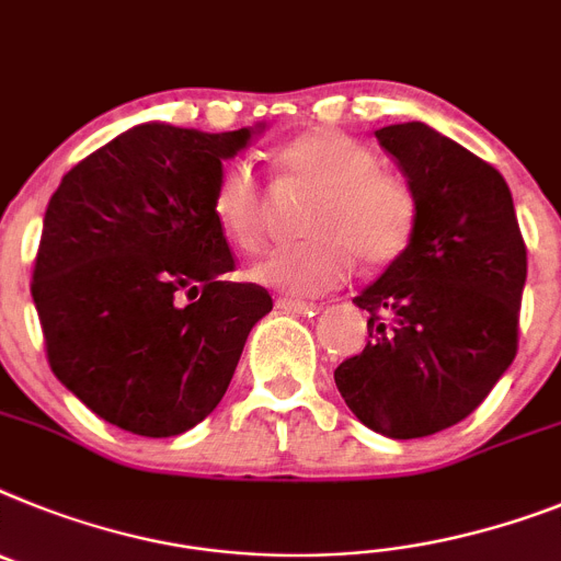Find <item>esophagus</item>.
<instances>
[{"instance_id": "1", "label": "esophagus", "mask_w": 561, "mask_h": 561, "mask_svg": "<svg viewBox=\"0 0 561 561\" xmlns=\"http://www.w3.org/2000/svg\"><path fill=\"white\" fill-rule=\"evenodd\" d=\"M275 306H277V309H280V312L309 314V318L320 312V306H318V304H306V300H291V298H280Z\"/></svg>"}]
</instances>
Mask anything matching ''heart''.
<instances>
[{
    "instance_id": "obj_1",
    "label": "heart",
    "mask_w": 561,
    "mask_h": 561,
    "mask_svg": "<svg viewBox=\"0 0 561 561\" xmlns=\"http://www.w3.org/2000/svg\"><path fill=\"white\" fill-rule=\"evenodd\" d=\"M284 181L314 193L300 232L306 241L272 249L249 277L291 298H314L346 284L354 257L382 270L409 249L417 229V198L403 179L380 170L366 144L332 127L291 138L277 150ZM215 224L243 252L266 238V195L252 167L232 161L215 181Z\"/></svg>"
}]
</instances>
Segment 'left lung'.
<instances>
[{
	"mask_svg": "<svg viewBox=\"0 0 561 561\" xmlns=\"http://www.w3.org/2000/svg\"><path fill=\"white\" fill-rule=\"evenodd\" d=\"M375 138L417 198V229L354 298L368 343L334 382L366 428L417 439L466 420L514 363L528 252L494 167L423 122Z\"/></svg>",
	"mask_w": 561,
	"mask_h": 561,
	"instance_id": "left-lung-1",
	"label": "left lung"
}]
</instances>
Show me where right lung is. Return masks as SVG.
<instances>
[{
    "instance_id": "1",
    "label": "right lung",
    "mask_w": 561,
    "mask_h": 561,
    "mask_svg": "<svg viewBox=\"0 0 561 561\" xmlns=\"http://www.w3.org/2000/svg\"><path fill=\"white\" fill-rule=\"evenodd\" d=\"M266 124H138L90 152L47 204L31 295L53 375L141 437L184 434L227 394L270 291L232 284L215 224L224 161Z\"/></svg>"
}]
</instances>
